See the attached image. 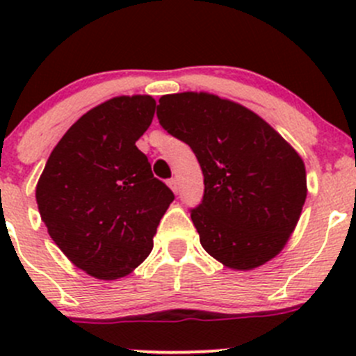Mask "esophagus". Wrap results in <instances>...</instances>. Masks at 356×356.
Wrapping results in <instances>:
<instances>
[{
  "label": "esophagus",
  "instance_id": "1",
  "mask_svg": "<svg viewBox=\"0 0 356 356\" xmlns=\"http://www.w3.org/2000/svg\"><path fill=\"white\" fill-rule=\"evenodd\" d=\"M168 188L172 189V191L174 193H177L179 191V184H177V179H170V181H168Z\"/></svg>",
  "mask_w": 356,
  "mask_h": 356
}]
</instances>
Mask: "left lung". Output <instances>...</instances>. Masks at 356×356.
I'll use <instances>...</instances> for the list:
<instances>
[{"instance_id": "8db88e82", "label": "left lung", "mask_w": 356, "mask_h": 356, "mask_svg": "<svg viewBox=\"0 0 356 356\" xmlns=\"http://www.w3.org/2000/svg\"><path fill=\"white\" fill-rule=\"evenodd\" d=\"M160 125L191 146L204 195L191 220L210 257L253 270L289 241L305 200L307 170L296 149L239 103L186 91L158 99Z\"/></svg>"}]
</instances>
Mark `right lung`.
I'll return each instance as SVG.
<instances>
[{"label":"right lung","mask_w":356,"mask_h":356,"mask_svg":"<svg viewBox=\"0 0 356 356\" xmlns=\"http://www.w3.org/2000/svg\"><path fill=\"white\" fill-rule=\"evenodd\" d=\"M155 108L148 95L115 96L91 108L60 139L35 186L55 245L102 281L125 277L146 260L174 201L136 146Z\"/></svg>","instance_id":"right-lung-1"}]
</instances>
